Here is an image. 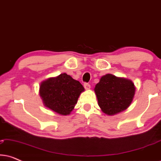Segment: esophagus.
I'll use <instances>...</instances> for the list:
<instances>
[{"label":"esophagus","mask_w":161,"mask_h":161,"mask_svg":"<svg viewBox=\"0 0 161 161\" xmlns=\"http://www.w3.org/2000/svg\"><path fill=\"white\" fill-rule=\"evenodd\" d=\"M83 86H84V88L86 90H88V89H89L90 88H91V86H90V85L89 84V83H85L84 84H83Z\"/></svg>","instance_id":"1"}]
</instances>
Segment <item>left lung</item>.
Instances as JSON below:
<instances>
[{
    "label": "left lung",
    "instance_id": "1",
    "mask_svg": "<svg viewBox=\"0 0 161 161\" xmlns=\"http://www.w3.org/2000/svg\"><path fill=\"white\" fill-rule=\"evenodd\" d=\"M94 90L102 111L113 116L130 105L135 95L136 86L131 80L106 74L101 77Z\"/></svg>",
    "mask_w": 161,
    "mask_h": 161
}]
</instances>
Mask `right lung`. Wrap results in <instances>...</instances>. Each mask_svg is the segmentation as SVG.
Listing matches in <instances>:
<instances>
[{"label": "right lung", "mask_w": 161, "mask_h": 161, "mask_svg": "<svg viewBox=\"0 0 161 161\" xmlns=\"http://www.w3.org/2000/svg\"><path fill=\"white\" fill-rule=\"evenodd\" d=\"M39 92L45 107L60 115L67 116L74 109L84 88L79 81L62 73L41 82Z\"/></svg>", "instance_id": "obj_1"}]
</instances>
